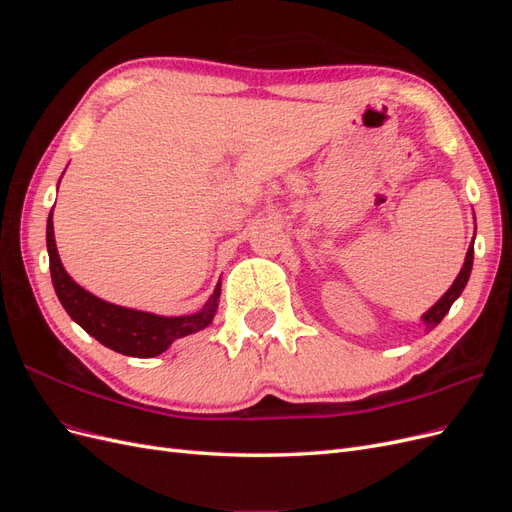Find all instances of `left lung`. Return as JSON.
<instances>
[{
	"mask_svg": "<svg viewBox=\"0 0 512 512\" xmlns=\"http://www.w3.org/2000/svg\"><path fill=\"white\" fill-rule=\"evenodd\" d=\"M472 262H474V241H472V245L468 247L466 262H463V267H461V271H459V275H457V280L453 282V286L444 292V297H442L436 305H433L427 314H423V322L427 324V329L438 327V324L442 322V318L448 314V309H451V305L459 299V294L463 292V288H466V284H468V280H470Z\"/></svg>",
	"mask_w": 512,
	"mask_h": 512,
	"instance_id": "obj_1",
	"label": "left lung"
}]
</instances>
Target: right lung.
<instances>
[{
  "label": "right lung",
  "instance_id": "1",
  "mask_svg": "<svg viewBox=\"0 0 512 512\" xmlns=\"http://www.w3.org/2000/svg\"><path fill=\"white\" fill-rule=\"evenodd\" d=\"M46 247H49L51 280L59 303L64 305L68 316L76 324H81L91 337H96L102 346L111 348L119 354L138 356V359L158 356L173 344L175 339L209 327L215 316V309H218L222 284L215 286L205 307L190 316L168 318L149 312H138V309L121 307L98 299L96 294H91L76 284L66 273L64 265H61L53 232V211L49 215V222H46Z\"/></svg>",
  "mask_w": 512,
  "mask_h": 512
}]
</instances>
